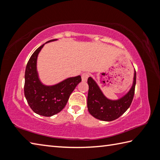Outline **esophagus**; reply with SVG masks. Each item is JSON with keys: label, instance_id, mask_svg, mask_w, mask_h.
Instances as JSON below:
<instances>
[{"label": "esophagus", "instance_id": "1", "mask_svg": "<svg viewBox=\"0 0 160 160\" xmlns=\"http://www.w3.org/2000/svg\"><path fill=\"white\" fill-rule=\"evenodd\" d=\"M89 76V75L88 72H84V73L82 75V80L83 82H85V81L88 80Z\"/></svg>", "mask_w": 160, "mask_h": 160}]
</instances>
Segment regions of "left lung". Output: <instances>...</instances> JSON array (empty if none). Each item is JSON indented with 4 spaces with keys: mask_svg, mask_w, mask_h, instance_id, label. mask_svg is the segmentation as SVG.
Here are the masks:
<instances>
[{
    "mask_svg": "<svg viewBox=\"0 0 160 160\" xmlns=\"http://www.w3.org/2000/svg\"><path fill=\"white\" fill-rule=\"evenodd\" d=\"M136 73L134 70L132 88L123 97L117 100L107 98L92 78H88L89 92L88 108L89 112L98 120L110 122L115 120L126 112L132 102L136 85Z\"/></svg>",
    "mask_w": 160,
    "mask_h": 160,
    "instance_id": "left-lung-1",
    "label": "left lung"
}]
</instances>
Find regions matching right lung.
<instances>
[{"label": "right lung", "mask_w": 160, "mask_h": 160, "mask_svg": "<svg viewBox=\"0 0 160 160\" xmlns=\"http://www.w3.org/2000/svg\"><path fill=\"white\" fill-rule=\"evenodd\" d=\"M53 39L45 43L56 41ZM45 44L31 55L25 71L24 95L27 103L34 112L45 117L62 111L68 102L69 97L81 82V76L66 78L53 85H45L40 80L37 70L38 56Z\"/></svg>", "instance_id": "add662e5"}]
</instances>
